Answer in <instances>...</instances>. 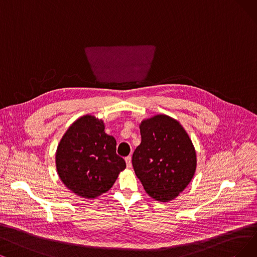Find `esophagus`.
Returning <instances> with one entry per match:
<instances>
[{"mask_svg": "<svg viewBox=\"0 0 257 257\" xmlns=\"http://www.w3.org/2000/svg\"><path fill=\"white\" fill-rule=\"evenodd\" d=\"M125 162H126V167H127L128 169L132 168V157H131V156L125 157Z\"/></svg>", "mask_w": 257, "mask_h": 257, "instance_id": "34e87169", "label": "esophagus"}]
</instances>
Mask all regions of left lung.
I'll list each match as a JSON object with an SVG mask.
<instances>
[{"mask_svg":"<svg viewBox=\"0 0 257 257\" xmlns=\"http://www.w3.org/2000/svg\"><path fill=\"white\" fill-rule=\"evenodd\" d=\"M139 128L141 143L132 158L136 176L152 198L175 199L196 171L191 138L176 119L163 114L142 120Z\"/></svg>","mask_w":257,"mask_h":257,"instance_id":"1","label":"left lung"}]
</instances>
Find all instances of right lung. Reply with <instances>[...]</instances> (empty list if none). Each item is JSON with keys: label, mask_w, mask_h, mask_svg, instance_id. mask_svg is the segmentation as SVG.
<instances>
[{"label": "right lung", "mask_w": 257, "mask_h": 257, "mask_svg": "<svg viewBox=\"0 0 257 257\" xmlns=\"http://www.w3.org/2000/svg\"><path fill=\"white\" fill-rule=\"evenodd\" d=\"M104 128L103 120L84 115L71 123L58 145V175L80 197L93 199L106 193L126 167L116 154V139Z\"/></svg>", "instance_id": "right-lung-1"}]
</instances>
